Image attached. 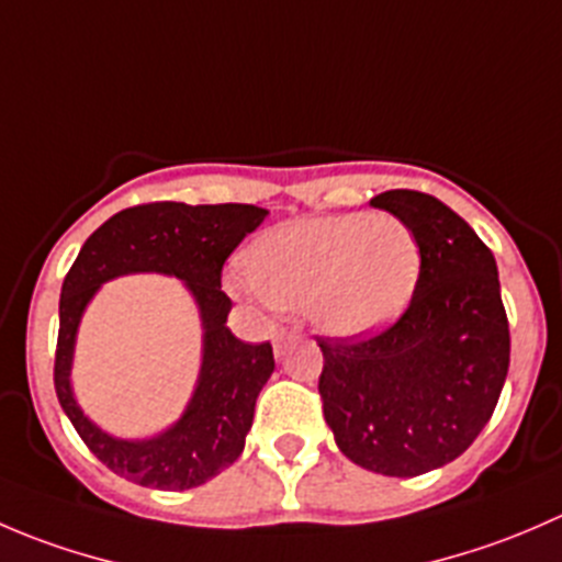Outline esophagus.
<instances>
[{
    "label": "esophagus",
    "instance_id": "34e87169",
    "mask_svg": "<svg viewBox=\"0 0 562 562\" xmlns=\"http://www.w3.org/2000/svg\"><path fill=\"white\" fill-rule=\"evenodd\" d=\"M291 339H296V331H288V328H280V331L274 334V348H277V353H282V348H285V342H291Z\"/></svg>",
    "mask_w": 562,
    "mask_h": 562
}]
</instances>
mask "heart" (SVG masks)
Segmentation results:
<instances>
[{"label": "heart", "instance_id": "obj_1", "mask_svg": "<svg viewBox=\"0 0 562 562\" xmlns=\"http://www.w3.org/2000/svg\"><path fill=\"white\" fill-rule=\"evenodd\" d=\"M424 269L416 231L396 214H328L266 234L236 291L280 310H307L323 334L361 339L391 326L413 302Z\"/></svg>", "mask_w": 562, "mask_h": 562}]
</instances>
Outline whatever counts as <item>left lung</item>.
Instances as JSON below:
<instances>
[{
  "instance_id": "obj_1",
  "label": "left lung",
  "mask_w": 562,
  "mask_h": 562,
  "mask_svg": "<svg viewBox=\"0 0 562 562\" xmlns=\"http://www.w3.org/2000/svg\"><path fill=\"white\" fill-rule=\"evenodd\" d=\"M372 206L416 231L424 269L394 326L356 342L317 339V391L339 451L381 475L413 479L454 459L495 413L512 334L492 249L427 192L389 190Z\"/></svg>"
}]
</instances>
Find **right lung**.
Segmentation results:
<instances>
[{
	"instance_id": "1",
	"label": "right lung",
	"mask_w": 562,
	"mask_h": 562,
	"mask_svg": "<svg viewBox=\"0 0 562 562\" xmlns=\"http://www.w3.org/2000/svg\"><path fill=\"white\" fill-rule=\"evenodd\" d=\"M266 209L249 203L187 206L160 201L124 209L87 239L61 282L54 386L61 411L94 457L133 484L192 490L206 484L245 451L255 400L274 372L269 342L249 345L225 326L231 299L220 288L228 255L252 234ZM157 270L181 279L193 293L204 326V361L182 418L146 441L113 439L89 423L71 396L69 367L82 310L113 276Z\"/></svg>"
}]
</instances>
